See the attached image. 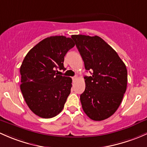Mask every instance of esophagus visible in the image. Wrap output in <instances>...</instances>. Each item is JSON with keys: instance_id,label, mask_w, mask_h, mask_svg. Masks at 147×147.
I'll use <instances>...</instances> for the list:
<instances>
[{"instance_id": "obj_1", "label": "esophagus", "mask_w": 147, "mask_h": 147, "mask_svg": "<svg viewBox=\"0 0 147 147\" xmlns=\"http://www.w3.org/2000/svg\"><path fill=\"white\" fill-rule=\"evenodd\" d=\"M78 76H75V77H73V78H72V80H73V81L74 82H75V80H78Z\"/></svg>"}]
</instances>
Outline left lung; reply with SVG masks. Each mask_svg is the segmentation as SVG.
<instances>
[{
    "label": "left lung",
    "mask_w": 147,
    "mask_h": 147,
    "mask_svg": "<svg viewBox=\"0 0 147 147\" xmlns=\"http://www.w3.org/2000/svg\"><path fill=\"white\" fill-rule=\"evenodd\" d=\"M86 70L85 90L80 95L84 112L96 121L111 117L121 103L127 82L126 66L118 53L98 36L72 35Z\"/></svg>",
    "instance_id": "obj_1"
}]
</instances>
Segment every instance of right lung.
Instances as JSON below:
<instances>
[{"mask_svg":"<svg viewBox=\"0 0 147 147\" xmlns=\"http://www.w3.org/2000/svg\"><path fill=\"white\" fill-rule=\"evenodd\" d=\"M64 36L44 38L27 53L20 67V89L29 109L43 118L59 114L70 94L72 79L58 75L64 57L75 46Z\"/></svg>","mask_w":147,"mask_h":147,"instance_id":"1","label":"right lung"}]
</instances>
